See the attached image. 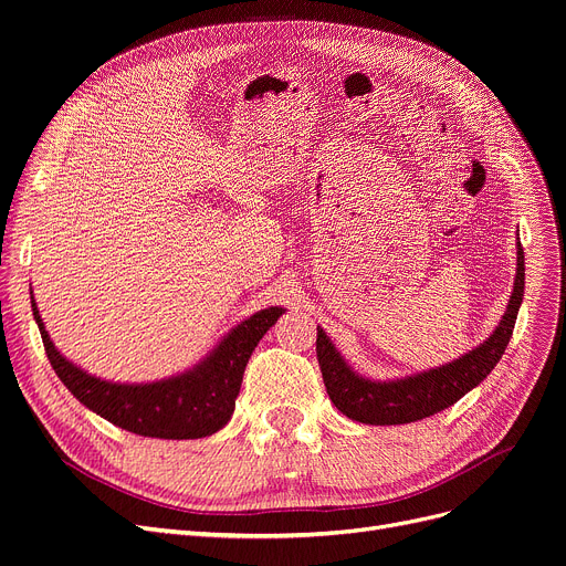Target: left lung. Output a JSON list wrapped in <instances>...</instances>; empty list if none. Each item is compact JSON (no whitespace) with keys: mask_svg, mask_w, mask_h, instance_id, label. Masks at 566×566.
Instances as JSON below:
<instances>
[{"mask_svg":"<svg viewBox=\"0 0 566 566\" xmlns=\"http://www.w3.org/2000/svg\"><path fill=\"white\" fill-rule=\"evenodd\" d=\"M523 289L525 256L518 243L514 291L491 337L448 365L390 380H374L355 371L318 325L316 358L328 397L346 418L374 427L410 424L454 406L463 395L478 388L500 363L514 333L518 307L523 303Z\"/></svg>","mask_w":566,"mask_h":566,"instance_id":"left-lung-1","label":"left lung"}]
</instances>
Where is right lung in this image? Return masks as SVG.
I'll list each match as a JSON object with an SVG mask.
<instances>
[{
    "label": "right lung",
    "instance_id": "right-lung-1",
    "mask_svg": "<svg viewBox=\"0 0 566 566\" xmlns=\"http://www.w3.org/2000/svg\"><path fill=\"white\" fill-rule=\"evenodd\" d=\"M32 312L54 374L82 406L137 436L190 440L213 436L231 420L250 355L286 310L268 307L252 314L233 325L197 365L151 382H114L84 371L50 339L34 291Z\"/></svg>",
    "mask_w": 566,
    "mask_h": 566
}]
</instances>
